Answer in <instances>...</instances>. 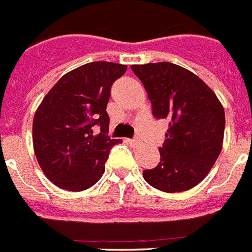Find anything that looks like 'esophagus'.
<instances>
[{
    "label": "esophagus",
    "instance_id": "34e87169",
    "mask_svg": "<svg viewBox=\"0 0 252 252\" xmlns=\"http://www.w3.org/2000/svg\"><path fill=\"white\" fill-rule=\"evenodd\" d=\"M128 143H130V144H131V146H134V147H136V146H139V144H140V140H139V139H128L127 140Z\"/></svg>",
    "mask_w": 252,
    "mask_h": 252
}]
</instances>
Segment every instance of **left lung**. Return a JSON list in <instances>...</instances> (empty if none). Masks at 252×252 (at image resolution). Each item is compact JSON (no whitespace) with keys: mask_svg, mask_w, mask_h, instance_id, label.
Masks as SVG:
<instances>
[{"mask_svg":"<svg viewBox=\"0 0 252 252\" xmlns=\"http://www.w3.org/2000/svg\"><path fill=\"white\" fill-rule=\"evenodd\" d=\"M158 120L169 121L160 162L143 170L151 186L182 192L202 182L216 162L224 140L225 112L215 92L190 70L170 62L132 65Z\"/></svg>","mask_w":252,"mask_h":252,"instance_id":"obj_1","label":"left lung"}]
</instances>
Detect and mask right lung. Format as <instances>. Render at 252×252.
I'll list each match as a JSON object with an SVG mask.
<instances>
[{
  "label": "right lung",
  "mask_w": 252,
  "mask_h": 252,
  "mask_svg": "<svg viewBox=\"0 0 252 252\" xmlns=\"http://www.w3.org/2000/svg\"><path fill=\"white\" fill-rule=\"evenodd\" d=\"M126 70L114 62L86 63L65 74L43 98L32 140L40 168L56 186L83 191L102 177L110 148L120 142L108 136L110 87Z\"/></svg>",
  "instance_id": "add662e5"
}]
</instances>
